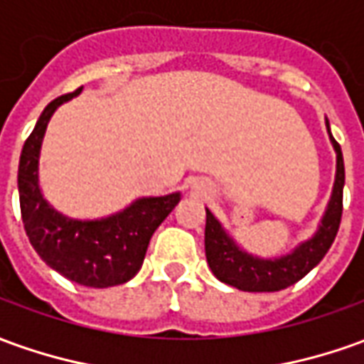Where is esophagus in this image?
Segmentation results:
<instances>
[{"mask_svg": "<svg viewBox=\"0 0 364 364\" xmlns=\"http://www.w3.org/2000/svg\"><path fill=\"white\" fill-rule=\"evenodd\" d=\"M194 190H198V192H206L208 184L204 182V180H198L196 184H194Z\"/></svg>", "mask_w": 364, "mask_h": 364, "instance_id": "34e87169", "label": "esophagus"}]
</instances>
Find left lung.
Wrapping results in <instances>:
<instances>
[{
    "label": "left lung",
    "mask_w": 364,
    "mask_h": 364,
    "mask_svg": "<svg viewBox=\"0 0 364 364\" xmlns=\"http://www.w3.org/2000/svg\"><path fill=\"white\" fill-rule=\"evenodd\" d=\"M329 140L337 154V172L331 192L329 204L317 225V232L305 240L289 254L279 257H259L250 254L235 244V240L224 230L220 220L206 208V259L210 269L222 283H228L242 291H279L303 279L325 257L335 235L339 232L343 215V186L345 164L337 140L333 139L329 120L325 119Z\"/></svg>",
    "instance_id": "obj_1"
}]
</instances>
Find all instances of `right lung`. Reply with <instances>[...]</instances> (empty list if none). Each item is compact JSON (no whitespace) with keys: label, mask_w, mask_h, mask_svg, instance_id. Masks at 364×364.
Listing matches in <instances>:
<instances>
[{"label":"right lung","mask_w":364,"mask_h":364,"mask_svg":"<svg viewBox=\"0 0 364 364\" xmlns=\"http://www.w3.org/2000/svg\"><path fill=\"white\" fill-rule=\"evenodd\" d=\"M81 92L51 101L25 140L17 188L25 232L51 269L85 287H112L130 282L142 267L150 237L180 202V192L166 196H142L120 212L99 220H75L45 200L39 186V156L45 130L53 112Z\"/></svg>","instance_id":"add662e5"}]
</instances>
